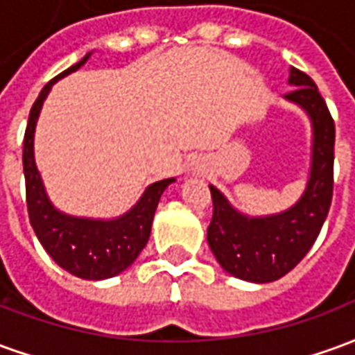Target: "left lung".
<instances>
[{
	"label": "left lung",
	"mask_w": 355,
	"mask_h": 355,
	"mask_svg": "<svg viewBox=\"0 0 355 355\" xmlns=\"http://www.w3.org/2000/svg\"><path fill=\"white\" fill-rule=\"evenodd\" d=\"M289 83L293 91L285 98L304 110L313 129L312 167L302 198L277 215L247 216L209 186L213 198L209 247L228 274L245 282L270 283L289 274L312 249L333 200L335 121L310 76L291 68Z\"/></svg>",
	"instance_id": "1"
}]
</instances>
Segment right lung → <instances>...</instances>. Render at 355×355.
Instances as JSON below:
<instances>
[{"label":"right lung","mask_w":355,"mask_h":355,"mask_svg":"<svg viewBox=\"0 0 355 355\" xmlns=\"http://www.w3.org/2000/svg\"><path fill=\"white\" fill-rule=\"evenodd\" d=\"M89 55L91 53L81 58L78 64L58 73L35 98L24 132L22 165H24V180H26L28 216L43 249L51 254V259L58 266L81 279H108L131 266L140 251L146 247L155 207L159 203L163 190L171 182H175V178H165L148 186L139 203L129 213L112 220L70 216L53 207L43 188L40 171L35 167V123L42 112L43 101L47 98L55 81L81 68L87 62Z\"/></svg>","instance_id":"obj_1"}]
</instances>
